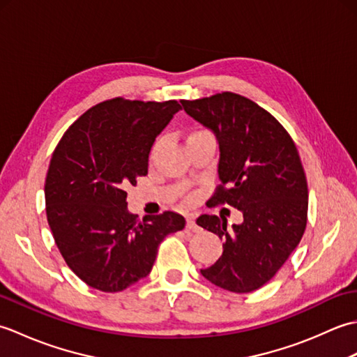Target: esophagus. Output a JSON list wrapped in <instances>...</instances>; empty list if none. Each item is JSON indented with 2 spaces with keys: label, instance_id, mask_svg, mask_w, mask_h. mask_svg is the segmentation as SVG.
I'll return each instance as SVG.
<instances>
[{
  "label": "esophagus",
  "instance_id": "1",
  "mask_svg": "<svg viewBox=\"0 0 357 357\" xmlns=\"http://www.w3.org/2000/svg\"><path fill=\"white\" fill-rule=\"evenodd\" d=\"M187 229L192 230V231H199V230H201L199 225L196 224L193 216H187Z\"/></svg>",
  "mask_w": 357,
  "mask_h": 357
}]
</instances>
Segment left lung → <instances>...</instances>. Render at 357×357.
<instances>
[{"instance_id": "1", "label": "left lung", "mask_w": 357, "mask_h": 357, "mask_svg": "<svg viewBox=\"0 0 357 357\" xmlns=\"http://www.w3.org/2000/svg\"><path fill=\"white\" fill-rule=\"evenodd\" d=\"M219 144L221 185L211 202L238 208L244 221L201 215L196 224L224 241L222 256L201 270L216 287L250 293L267 284L298 247L307 225L308 188L291 136L248 98L222 92L181 101Z\"/></svg>"}]
</instances>
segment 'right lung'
Masks as SVG:
<instances>
[{
  "instance_id": "1",
  "label": "right lung",
  "mask_w": 357,
  "mask_h": 357,
  "mask_svg": "<svg viewBox=\"0 0 357 357\" xmlns=\"http://www.w3.org/2000/svg\"><path fill=\"white\" fill-rule=\"evenodd\" d=\"M179 110L178 101H104L75 121L53 151L45 213L66 264L89 287L126 290L151 271L167 234L184 229L174 211L138 222L126 192L147 174L151 146Z\"/></svg>"
}]
</instances>
